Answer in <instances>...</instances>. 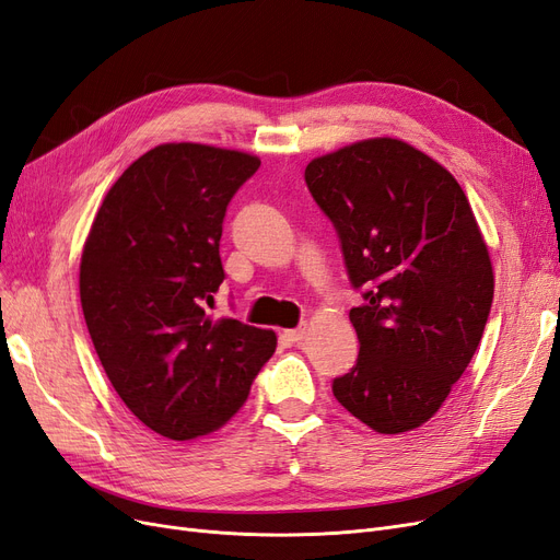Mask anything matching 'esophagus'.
Masks as SVG:
<instances>
[{"mask_svg":"<svg viewBox=\"0 0 560 560\" xmlns=\"http://www.w3.org/2000/svg\"><path fill=\"white\" fill-rule=\"evenodd\" d=\"M287 345H299L303 338H305V326H299V329H289V331H282L280 336Z\"/></svg>","mask_w":560,"mask_h":560,"instance_id":"34e87169","label":"esophagus"}]
</instances>
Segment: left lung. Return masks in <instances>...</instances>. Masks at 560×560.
I'll list each match as a JSON object with an SVG mask.
<instances>
[{"instance_id":"left-lung-1","label":"left lung","mask_w":560,"mask_h":560,"mask_svg":"<svg viewBox=\"0 0 560 560\" xmlns=\"http://www.w3.org/2000/svg\"><path fill=\"white\" fill-rule=\"evenodd\" d=\"M363 296L359 359L334 380L342 408L377 433L429 421L464 375L493 301L489 249L452 173L398 139L345 145L305 166Z\"/></svg>"}]
</instances>
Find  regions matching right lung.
Listing matches in <instances>:
<instances>
[{"label": "right lung", "instance_id": "1", "mask_svg": "<svg viewBox=\"0 0 560 560\" xmlns=\"http://www.w3.org/2000/svg\"><path fill=\"white\" fill-rule=\"evenodd\" d=\"M259 158L164 143L125 168L81 257L92 345L131 415L168 440L208 435L238 412L278 338L213 319L222 222Z\"/></svg>", "mask_w": 560, "mask_h": 560}]
</instances>
